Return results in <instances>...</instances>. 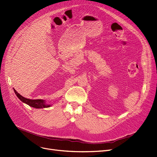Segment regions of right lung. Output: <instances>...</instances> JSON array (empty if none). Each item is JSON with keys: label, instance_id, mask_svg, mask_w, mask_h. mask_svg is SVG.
Returning a JSON list of instances; mask_svg holds the SVG:
<instances>
[{"label": "right lung", "instance_id": "right-lung-1", "mask_svg": "<svg viewBox=\"0 0 157 157\" xmlns=\"http://www.w3.org/2000/svg\"><path fill=\"white\" fill-rule=\"evenodd\" d=\"M14 92L16 94V96L18 97L19 99L21 100L23 103H26L27 105H30L32 107H34L36 109H42V108H46L50 107V105H47L45 103V101L43 100H30L27 99V98L22 96L21 94H19L15 89Z\"/></svg>", "mask_w": 157, "mask_h": 157}]
</instances>
